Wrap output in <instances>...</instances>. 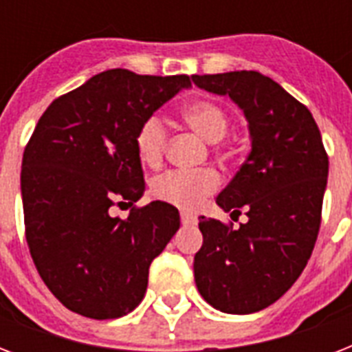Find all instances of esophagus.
Returning <instances> with one entry per match:
<instances>
[{
    "label": "esophagus",
    "mask_w": 352,
    "mask_h": 352,
    "mask_svg": "<svg viewBox=\"0 0 352 352\" xmlns=\"http://www.w3.org/2000/svg\"><path fill=\"white\" fill-rule=\"evenodd\" d=\"M182 225H197V217L193 214H188V212H182L181 214Z\"/></svg>",
    "instance_id": "esophagus-1"
}]
</instances>
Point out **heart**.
Instances as JSON below:
<instances>
[{
	"label": "heart",
	"mask_w": 352,
	"mask_h": 352,
	"mask_svg": "<svg viewBox=\"0 0 352 352\" xmlns=\"http://www.w3.org/2000/svg\"><path fill=\"white\" fill-rule=\"evenodd\" d=\"M182 118L188 126L201 133L210 142H219L230 129V115L214 100H195L182 107ZM170 142V129L159 113L148 115L138 126L135 148L146 166H159ZM221 177L215 170H171L153 182L155 197L177 208L195 210L204 199L219 188Z\"/></svg>",
	"instance_id": "heart-1"
}]
</instances>
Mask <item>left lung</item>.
Returning <instances> with one entry per match:
<instances>
[{
  "label": "left lung",
  "mask_w": 352,
  "mask_h": 352,
  "mask_svg": "<svg viewBox=\"0 0 352 352\" xmlns=\"http://www.w3.org/2000/svg\"><path fill=\"white\" fill-rule=\"evenodd\" d=\"M201 89L228 95L243 109L252 151L219 193L239 228L199 217L203 246L193 259L199 292L228 314L272 305L303 272L322 223L329 157L311 111L257 71L193 74Z\"/></svg>",
  "instance_id": "1"
}]
</instances>
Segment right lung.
Returning a JSON list of instances; mask_svg holds the SVG:
<instances>
[{
    "mask_svg": "<svg viewBox=\"0 0 352 352\" xmlns=\"http://www.w3.org/2000/svg\"><path fill=\"white\" fill-rule=\"evenodd\" d=\"M190 76L127 69L95 74L47 107L21 162L25 237L38 274L69 311L93 320L131 312L148 287L149 265L181 226L162 201L142 208L138 126ZM117 204L127 220L111 218Z\"/></svg>",
    "mask_w": 352,
    "mask_h": 352,
    "instance_id": "1",
    "label": "right lung"
}]
</instances>
